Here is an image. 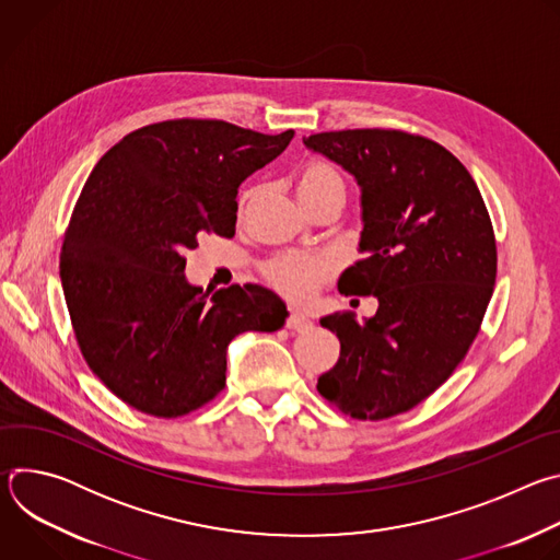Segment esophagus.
I'll return each instance as SVG.
<instances>
[{"label":"esophagus","mask_w":560,"mask_h":560,"mask_svg":"<svg viewBox=\"0 0 560 560\" xmlns=\"http://www.w3.org/2000/svg\"><path fill=\"white\" fill-rule=\"evenodd\" d=\"M285 326H288L290 330L301 332V330H307V328L312 326V322H310V316H307L305 312H301V310H290V316H288Z\"/></svg>","instance_id":"1"}]
</instances>
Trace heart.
<instances>
[{
    "mask_svg": "<svg viewBox=\"0 0 560 560\" xmlns=\"http://www.w3.org/2000/svg\"><path fill=\"white\" fill-rule=\"evenodd\" d=\"M296 195L307 210H314L330 201L343 203L346 182L335 166L326 162H307L296 175ZM255 197H257L255 188H248L238 195V203H236L238 214H244L250 208ZM335 270H337V259L332 255L285 253L270 259L264 266V277L283 296L294 301H305Z\"/></svg>",
    "mask_w": 560,
    "mask_h": 560,
    "instance_id": "b5f03b06",
    "label": "heart"
}]
</instances>
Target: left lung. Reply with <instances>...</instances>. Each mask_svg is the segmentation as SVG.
Here are the masks:
<instances>
[{"mask_svg":"<svg viewBox=\"0 0 560 560\" xmlns=\"http://www.w3.org/2000/svg\"><path fill=\"white\" fill-rule=\"evenodd\" d=\"M303 143L361 186L365 259L339 292L378 299L365 324L354 312L322 318L341 354L316 389L359 421L404 415L450 378L481 330L497 281L490 212L467 168L428 137L357 128Z\"/></svg>","mask_w":560,"mask_h":560,"instance_id":"obj_1","label":"left lung"}]
</instances>
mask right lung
I'll use <instances>...</instances> for the list:
<instances>
[{
    "instance_id": "obj_1",
    "label": "right lung",
    "mask_w": 560,
    "mask_h": 560,
    "mask_svg": "<svg viewBox=\"0 0 560 560\" xmlns=\"http://www.w3.org/2000/svg\"><path fill=\"white\" fill-rule=\"evenodd\" d=\"M292 137L168 119L126 135L86 179L63 234L61 288L89 368L137 412L203 408L225 385L228 343L285 324V303L261 285H190L184 255L206 232L234 236L238 186Z\"/></svg>"
}]
</instances>
